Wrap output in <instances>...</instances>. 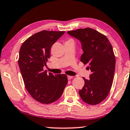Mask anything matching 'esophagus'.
I'll return each instance as SVG.
<instances>
[{"label":"esophagus","mask_w":130,"mask_h":130,"mask_svg":"<svg viewBox=\"0 0 130 130\" xmlns=\"http://www.w3.org/2000/svg\"><path fill=\"white\" fill-rule=\"evenodd\" d=\"M73 77V76H68V80H71V79Z\"/></svg>","instance_id":"1"}]
</instances>
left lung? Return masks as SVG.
Masks as SVG:
<instances>
[{"label":"left lung","instance_id":"left-lung-1","mask_svg":"<svg viewBox=\"0 0 130 130\" xmlns=\"http://www.w3.org/2000/svg\"><path fill=\"white\" fill-rule=\"evenodd\" d=\"M68 33L81 42L84 53L80 61L88 64L91 71L90 79L83 78L85 84L79 95L87 104H99L108 95L113 82L116 58L112 45L105 36L90 28Z\"/></svg>","mask_w":130,"mask_h":130}]
</instances>
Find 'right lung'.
Segmentation results:
<instances>
[{
    "mask_svg": "<svg viewBox=\"0 0 130 130\" xmlns=\"http://www.w3.org/2000/svg\"><path fill=\"white\" fill-rule=\"evenodd\" d=\"M65 31L43 30L22 45L18 63L26 90L36 101L48 104L58 100L68 83L66 74L53 75L43 71L52 45Z\"/></svg>",
    "mask_w": 130,
    "mask_h": 130,
    "instance_id": "obj_1",
    "label": "right lung"
}]
</instances>
